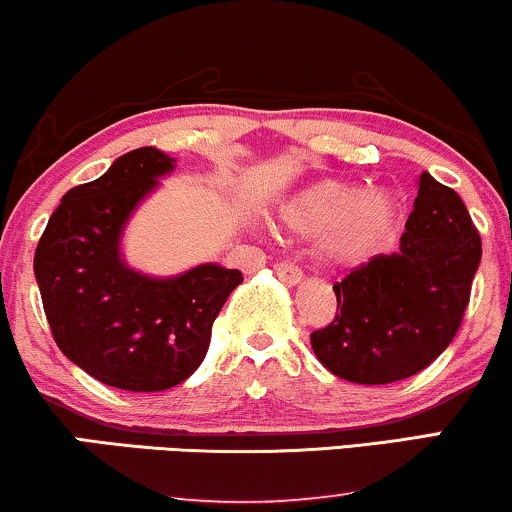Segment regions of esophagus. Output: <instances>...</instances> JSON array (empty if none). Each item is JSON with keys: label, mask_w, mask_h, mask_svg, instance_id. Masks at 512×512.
<instances>
[{"label": "esophagus", "mask_w": 512, "mask_h": 512, "mask_svg": "<svg viewBox=\"0 0 512 512\" xmlns=\"http://www.w3.org/2000/svg\"><path fill=\"white\" fill-rule=\"evenodd\" d=\"M274 271H276V276L283 278V281H286V283H300V278H302V269L297 267V264L288 262V260L276 262L274 264Z\"/></svg>", "instance_id": "obj_1"}]
</instances>
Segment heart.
Wrapping results in <instances>:
<instances>
[{
  "label": "heart",
  "instance_id": "b5f03b06",
  "mask_svg": "<svg viewBox=\"0 0 512 512\" xmlns=\"http://www.w3.org/2000/svg\"><path fill=\"white\" fill-rule=\"evenodd\" d=\"M283 229L295 236H323V252L333 262H357L390 236L397 203L385 191H364L347 181H319L281 210Z\"/></svg>",
  "mask_w": 512,
  "mask_h": 512
}]
</instances>
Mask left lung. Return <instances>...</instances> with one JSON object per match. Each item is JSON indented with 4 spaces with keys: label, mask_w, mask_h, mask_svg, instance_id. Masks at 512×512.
<instances>
[{
    "label": "left lung",
    "mask_w": 512,
    "mask_h": 512,
    "mask_svg": "<svg viewBox=\"0 0 512 512\" xmlns=\"http://www.w3.org/2000/svg\"><path fill=\"white\" fill-rule=\"evenodd\" d=\"M480 260L482 238L461 196L423 172L399 250L333 283L338 312L309 335L314 354L349 383L411 378L454 340Z\"/></svg>",
    "instance_id": "8db88e82"
}]
</instances>
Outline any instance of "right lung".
I'll return each instance as SVG.
<instances>
[{
    "label": "right lung",
    "instance_id": "right-lung-1",
    "mask_svg": "<svg viewBox=\"0 0 512 512\" xmlns=\"http://www.w3.org/2000/svg\"><path fill=\"white\" fill-rule=\"evenodd\" d=\"M172 167L153 146L125 153L103 177L63 196L35 250L58 349L92 378L129 392L184 383L208 354L219 309L243 281L238 269L217 264L158 281L120 260L127 217Z\"/></svg>",
    "mask_w": 512,
    "mask_h": 512
}]
</instances>
